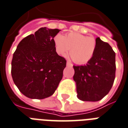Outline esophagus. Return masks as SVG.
I'll return each mask as SVG.
<instances>
[{"instance_id": "obj_1", "label": "esophagus", "mask_w": 128, "mask_h": 128, "mask_svg": "<svg viewBox=\"0 0 128 128\" xmlns=\"http://www.w3.org/2000/svg\"><path fill=\"white\" fill-rule=\"evenodd\" d=\"M66 65H67L68 66H72V64H71L70 62H66Z\"/></svg>"}]
</instances>
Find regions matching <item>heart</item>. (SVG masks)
<instances>
[{"mask_svg": "<svg viewBox=\"0 0 128 128\" xmlns=\"http://www.w3.org/2000/svg\"><path fill=\"white\" fill-rule=\"evenodd\" d=\"M56 50L64 56L70 49L71 58L78 64H86L93 57L96 48V40L93 37L71 32L62 36L58 34L54 38Z\"/></svg>", "mask_w": 128, "mask_h": 128, "instance_id": "obj_1", "label": "heart"}]
</instances>
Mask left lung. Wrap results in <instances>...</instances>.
<instances>
[{"label": "left lung", "instance_id": "8db88e82", "mask_svg": "<svg viewBox=\"0 0 128 128\" xmlns=\"http://www.w3.org/2000/svg\"><path fill=\"white\" fill-rule=\"evenodd\" d=\"M92 59L84 66H73L77 97L83 101H100L111 90L116 77V53L109 44L96 39Z\"/></svg>", "mask_w": 128, "mask_h": 128}]
</instances>
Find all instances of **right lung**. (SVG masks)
<instances>
[{"label":"right lung","mask_w":128,"mask_h":128,"mask_svg":"<svg viewBox=\"0 0 128 128\" xmlns=\"http://www.w3.org/2000/svg\"><path fill=\"white\" fill-rule=\"evenodd\" d=\"M60 31L42 27L23 38L13 54L12 80L28 98L50 96L62 80L66 60L58 54L54 43V38Z\"/></svg>","instance_id":"obj_1"}]
</instances>
